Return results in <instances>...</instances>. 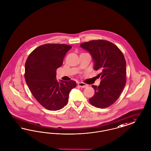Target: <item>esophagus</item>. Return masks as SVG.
Returning <instances> with one entry per match:
<instances>
[{"label":"esophagus","instance_id":"34e87169","mask_svg":"<svg viewBox=\"0 0 151 151\" xmlns=\"http://www.w3.org/2000/svg\"><path fill=\"white\" fill-rule=\"evenodd\" d=\"M78 85L79 87H82V88H85V87L88 86L87 84H86L85 83H83V82H79L78 83Z\"/></svg>","mask_w":151,"mask_h":151}]
</instances>
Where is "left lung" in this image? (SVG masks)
<instances>
[{
	"label": "left lung",
	"mask_w": 151,
	"mask_h": 151,
	"mask_svg": "<svg viewBox=\"0 0 151 151\" xmlns=\"http://www.w3.org/2000/svg\"><path fill=\"white\" fill-rule=\"evenodd\" d=\"M80 46L91 54L93 69L100 71L98 75L101 79L100 84L92 86L95 93L89 102L96 108H107L118 99L126 84L124 56L115 45L104 40H91Z\"/></svg>",
	"instance_id": "1"
}]
</instances>
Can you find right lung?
Instances as JSON below:
<instances>
[{"mask_svg": "<svg viewBox=\"0 0 151 151\" xmlns=\"http://www.w3.org/2000/svg\"><path fill=\"white\" fill-rule=\"evenodd\" d=\"M72 46L46 44L35 48L26 60L25 79L33 96L50 111H58L68 102L75 81L56 79V69L63 65L66 53Z\"/></svg>", "mask_w": 151, "mask_h": 151, "instance_id": "obj_1", "label": "right lung"}]
</instances>
